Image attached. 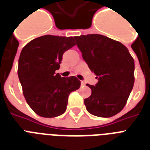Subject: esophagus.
Returning <instances> with one entry per match:
<instances>
[{"label": "esophagus", "mask_w": 150, "mask_h": 150, "mask_svg": "<svg viewBox=\"0 0 150 150\" xmlns=\"http://www.w3.org/2000/svg\"><path fill=\"white\" fill-rule=\"evenodd\" d=\"M81 84H82V86H86V82L82 81V82H81Z\"/></svg>", "instance_id": "1"}]
</instances>
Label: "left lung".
Masks as SVG:
<instances>
[{"instance_id": "8db88e82", "label": "left lung", "mask_w": 150, "mask_h": 150, "mask_svg": "<svg viewBox=\"0 0 150 150\" xmlns=\"http://www.w3.org/2000/svg\"><path fill=\"white\" fill-rule=\"evenodd\" d=\"M82 57L97 76L96 86L87 84L91 96L85 99L93 115L110 117L125 106L135 82V62L125 46L100 34L75 36Z\"/></svg>"}]
</instances>
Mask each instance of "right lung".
<instances>
[{
    "mask_svg": "<svg viewBox=\"0 0 150 150\" xmlns=\"http://www.w3.org/2000/svg\"><path fill=\"white\" fill-rule=\"evenodd\" d=\"M75 45L72 36H40L25 46L20 54L18 75L27 103L39 116L55 117L65 112L69 94L81 82L75 76L61 77L62 55Z\"/></svg>",
    "mask_w": 150,
    "mask_h": 150,
    "instance_id": "right-lung-1",
    "label": "right lung"
}]
</instances>
